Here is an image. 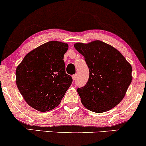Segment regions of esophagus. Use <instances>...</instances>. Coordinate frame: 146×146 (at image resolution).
<instances>
[{
	"mask_svg": "<svg viewBox=\"0 0 146 146\" xmlns=\"http://www.w3.org/2000/svg\"><path fill=\"white\" fill-rule=\"evenodd\" d=\"M76 78H77V74L72 75V79H73V81H75V80H76Z\"/></svg>",
	"mask_w": 146,
	"mask_h": 146,
	"instance_id": "1",
	"label": "esophagus"
}]
</instances>
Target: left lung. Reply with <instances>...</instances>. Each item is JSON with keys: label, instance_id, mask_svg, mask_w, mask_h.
I'll return each instance as SVG.
<instances>
[{"label": "left lung", "instance_id": "1", "mask_svg": "<svg viewBox=\"0 0 146 146\" xmlns=\"http://www.w3.org/2000/svg\"><path fill=\"white\" fill-rule=\"evenodd\" d=\"M89 68L88 82L78 89L86 108L95 113L111 110L122 101L132 82V66L111 45L99 41L76 43Z\"/></svg>", "mask_w": 146, "mask_h": 146}]
</instances>
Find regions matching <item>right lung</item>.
Returning <instances> with one entry per match:
<instances>
[{
  "label": "right lung",
  "instance_id": "right-lung-1",
  "mask_svg": "<svg viewBox=\"0 0 146 146\" xmlns=\"http://www.w3.org/2000/svg\"><path fill=\"white\" fill-rule=\"evenodd\" d=\"M68 45L52 41L28 53L15 71L16 85L31 108L41 112L54 110L71 85L65 72L64 55Z\"/></svg>",
  "mask_w": 146,
  "mask_h": 146
}]
</instances>
